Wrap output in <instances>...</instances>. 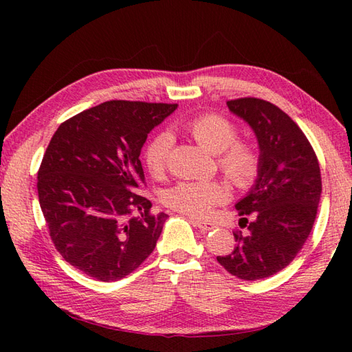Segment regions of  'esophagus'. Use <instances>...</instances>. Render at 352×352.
<instances>
[{"instance_id": "34e87169", "label": "esophagus", "mask_w": 352, "mask_h": 352, "mask_svg": "<svg viewBox=\"0 0 352 352\" xmlns=\"http://www.w3.org/2000/svg\"><path fill=\"white\" fill-rule=\"evenodd\" d=\"M192 222H193V226L198 227L201 231H212V230L218 228V226H216L214 222H210V221H201V219H197V218H192Z\"/></svg>"}]
</instances>
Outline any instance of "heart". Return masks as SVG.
Segmentation results:
<instances>
[{
    "mask_svg": "<svg viewBox=\"0 0 352 352\" xmlns=\"http://www.w3.org/2000/svg\"><path fill=\"white\" fill-rule=\"evenodd\" d=\"M186 130L201 146L216 154L219 169L237 188H250L260 172L258 148L250 140L236 139V125L218 113L198 115L186 125ZM174 146V134L168 130L155 133L145 148V164L154 177L168 168ZM230 192L218 180L180 182L164 192L163 201L174 210L190 216H207L216 206L227 203Z\"/></svg>",
    "mask_w": 352,
    "mask_h": 352,
    "instance_id": "1",
    "label": "heart"
}]
</instances>
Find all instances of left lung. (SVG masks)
Instances as JSON below:
<instances>
[{
	"instance_id": "left-lung-1",
	"label": "left lung",
	"mask_w": 352,
	"mask_h": 352,
	"mask_svg": "<svg viewBox=\"0 0 352 352\" xmlns=\"http://www.w3.org/2000/svg\"><path fill=\"white\" fill-rule=\"evenodd\" d=\"M227 106L256 134L260 172L234 206L248 234L234 231L233 252L216 260L231 275L254 281L280 272L301 251L316 219L322 182L309 139L281 109L251 96Z\"/></svg>"
}]
</instances>
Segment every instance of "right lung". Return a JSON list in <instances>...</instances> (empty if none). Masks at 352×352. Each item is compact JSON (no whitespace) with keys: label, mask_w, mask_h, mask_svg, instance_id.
Listing matches in <instances>:
<instances>
[{"label":"right lung","mask_w":352,"mask_h":352,"mask_svg":"<svg viewBox=\"0 0 352 352\" xmlns=\"http://www.w3.org/2000/svg\"><path fill=\"white\" fill-rule=\"evenodd\" d=\"M175 109L106 101L69 118L51 138L37 172L39 204L56 250L92 278L121 280L155 248L168 214H153L151 201L139 195V155L149 131Z\"/></svg>","instance_id":"right-lung-1"}]
</instances>
